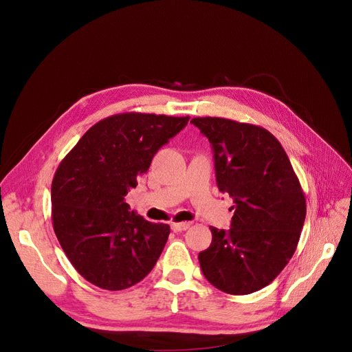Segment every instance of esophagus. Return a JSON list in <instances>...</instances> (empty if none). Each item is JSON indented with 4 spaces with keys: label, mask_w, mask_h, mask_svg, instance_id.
Segmentation results:
<instances>
[{
    "label": "esophagus",
    "mask_w": 352,
    "mask_h": 352,
    "mask_svg": "<svg viewBox=\"0 0 352 352\" xmlns=\"http://www.w3.org/2000/svg\"><path fill=\"white\" fill-rule=\"evenodd\" d=\"M189 223H186V221H182V223H172V225H170V228H172V230L173 232H184V230H186V229H189Z\"/></svg>",
    "instance_id": "obj_1"
}]
</instances>
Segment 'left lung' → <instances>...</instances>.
I'll return each instance as SVG.
<instances>
[{
  "mask_svg": "<svg viewBox=\"0 0 352 352\" xmlns=\"http://www.w3.org/2000/svg\"><path fill=\"white\" fill-rule=\"evenodd\" d=\"M208 138L220 192L235 210L229 230L210 228L202 274L219 291L247 295L289 263L305 220V197L280 142L264 127L221 117L190 120Z\"/></svg>",
  "mask_w": 352,
  "mask_h": 352,
  "instance_id": "obj_1",
  "label": "left lung"
}]
</instances>
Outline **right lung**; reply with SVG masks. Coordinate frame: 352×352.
<instances>
[{"mask_svg":"<svg viewBox=\"0 0 352 352\" xmlns=\"http://www.w3.org/2000/svg\"><path fill=\"white\" fill-rule=\"evenodd\" d=\"M188 120L116 114L94 124L60 163L51 185L52 226L73 267L92 285L122 291L153 270L170 226L129 211L124 197Z\"/></svg>","mask_w":352,"mask_h":352,"instance_id":"right-lung-1","label":"right lung"}]
</instances>
